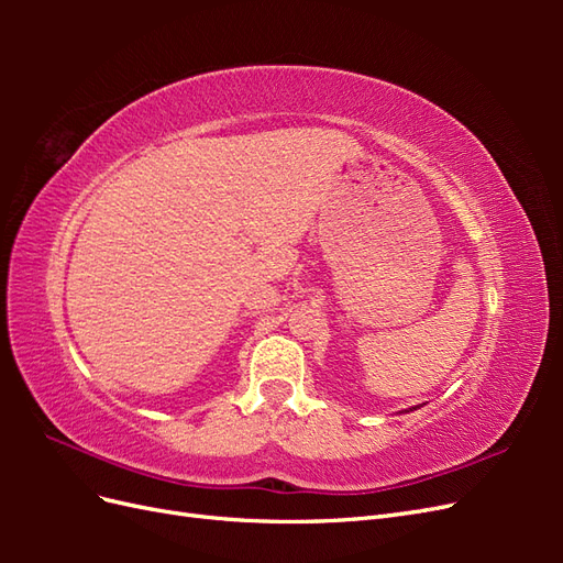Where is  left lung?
I'll list each match as a JSON object with an SVG mask.
<instances>
[{
  "instance_id": "1",
  "label": "left lung",
  "mask_w": 563,
  "mask_h": 563,
  "mask_svg": "<svg viewBox=\"0 0 563 563\" xmlns=\"http://www.w3.org/2000/svg\"><path fill=\"white\" fill-rule=\"evenodd\" d=\"M416 408H418V406H413V408H411V411H416ZM404 413H408V411H404Z\"/></svg>"
}]
</instances>
